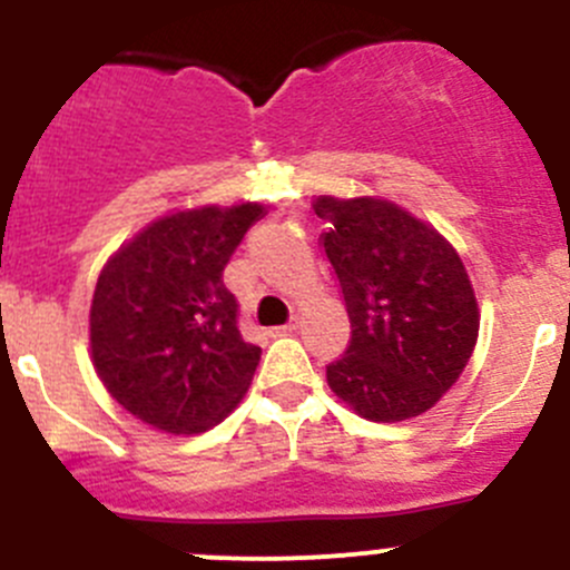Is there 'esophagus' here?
I'll list each match as a JSON object with an SVG mask.
<instances>
[{
  "mask_svg": "<svg viewBox=\"0 0 570 570\" xmlns=\"http://www.w3.org/2000/svg\"><path fill=\"white\" fill-rule=\"evenodd\" d=\"M297 325H301V322L292 320V322H286V325L273 327V336H286V333H295V331H297Z\"/></svg>",
  "mask_w": 570,
  "mask_h": 570,
  "instance_id": "esophagus-1",
  "label": "esophagus"
}]
</instances>
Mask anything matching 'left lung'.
<instances>
[{
    "label": "left lung",
    "instance_id": "8db88e82",
    "mask_svg": "<svg viewBox=\"0 0 570 570\" xmlns=\"http://www.w3.org/2000/svg\"><path fill=\"white\" fill-rule=\"evenodd\" d=\"M322 248L342 286L350 336L327 386L370 422L430 411L469 364L480 308L458 250L381 198H314Z\"/></svg>",
    "mask_w": 570,
    "mask_h": 570
}]
</instances>
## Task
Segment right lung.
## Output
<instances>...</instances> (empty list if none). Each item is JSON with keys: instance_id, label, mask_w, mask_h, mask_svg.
Instances as JSON below:
<instances>
[{"instance_id": "right-lung-1", "label": "right lung", "mask_w": 570, "mask_h": 570, "mask_svg": "<svg viewBox=\"0 0 570 570\" xmlns=\"http://www.w3.org/2000/svg\"><path fill=\"white\" fill-rule=\"evenodd\" d=\"M262 215L239 204L159 217L101 269L90 306L96 375L140 422L204 433L248 392L262 347L239 333L223 269Z\"/></svg>"}]
</instances>
